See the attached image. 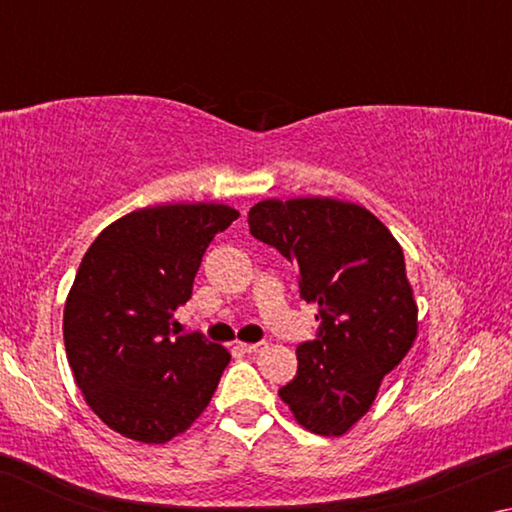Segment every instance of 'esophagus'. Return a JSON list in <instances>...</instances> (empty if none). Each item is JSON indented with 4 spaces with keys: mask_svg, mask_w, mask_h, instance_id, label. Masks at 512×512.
I'll use <instances>...</instances> for the list:
<instances>
[{
    "mask_svg": "<svg viewBox=\"0 0 512 512\" xmlns=\"http://www.w3.org/2000/svg\"><path fill=\"white\" fill-rule=\"evenodd\" d=\"M264 345H266V343H239L237 348H239L241 352H246V354H253V352L264 350Z\"/></svg>",
    "mask_w": 512,
    "mask_h": 512,
    "instance_id": "obj_1",
    "label": "esophagus"
}]
</instances>
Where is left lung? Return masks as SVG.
<instances>
[{
	"instance_id": "8db88e82",
	"label": "left lung",
	"mask_w": 512,
	"mask_h": 512,
	"mask_svg": "<svg viewBox=\"0 0 512 512\" xmlns=\"http://www.w3.org/2000/svg\"><path fill=\"white\" fill-rule=\"evenodd\" d=\"M248 225L298 266L300 298L318 302V336L298 345L282 402L311 433L343 436L418 336L402 246L366 207L336 198H268Z\"/></svg>"
}]
</instances>
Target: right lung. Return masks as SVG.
I'll return each mask as SVG.
<instances>
[{
  "label": "right lung",
  "mask_w": 512,
  "mask_h": 512,
  "mask_svg": "<svg viewBox=\"0 0 512 512\" xmlns=\"http://www.w3.org/2000/svg\"><path fill=\"white\" fill-rule=\"evenodd\" d=\"M239 216L219 203L135 210L92 241L69 289L63 336L85 402L112 431L162 445L196 422L230 352L176 336L173 311L192 298L210 241Z\"/></svg>",
  "instance_id": "add662e5"
}]
</instances>
